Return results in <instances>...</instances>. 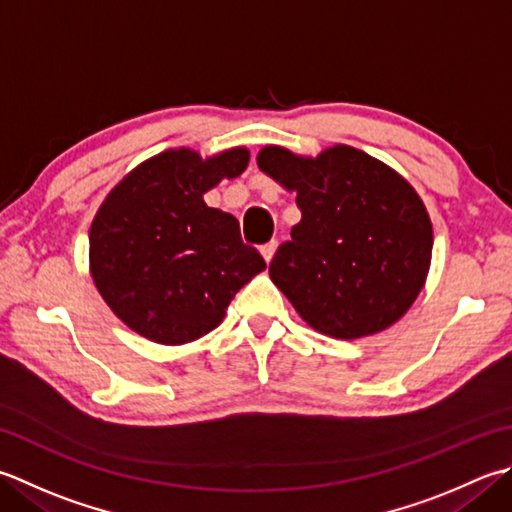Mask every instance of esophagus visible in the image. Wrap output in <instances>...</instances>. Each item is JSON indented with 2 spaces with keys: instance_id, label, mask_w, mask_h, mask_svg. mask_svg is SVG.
<instances>
[{
  "instance_id": "1",
  "label": "esophagus",
  "mask_w": 512,
  "mask_h": 512,
  "mask_svg": "<svg viewBox=\"0 0 512 512\" xmlns=\"http://www.w3.org/2000/svg\"><path fill=\"white\" fill-rule=\"evenodd\" d=\"M275 253H277V242H268V244H264V246H262V257L266 259V264L273 262Z\"/></svg>"
}]
</instances>
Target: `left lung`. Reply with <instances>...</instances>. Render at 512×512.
<instances>
[{
  "label": "left lung",
  "instance_id": "1",
  "mask_svg": "<svg viewBox=\"0 0 512 512\" xmlns=\"http://www.w3.org/2000/svg\"><path fill=\"white\" fill-rule=\"evenodd\" d=\"M257 166L297 193L302 210L268 268L297 315L335 339L382 333L402 319L422 293L433 257V224L417 190L346 144L317 157L264 146Z\"/></svg>",
  "mask_w": 512,
  "mask_h": 512
}]
</instances>
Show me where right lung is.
<instances>
[{"mask_svg": "<svg viewBox=\"0 0 512 512\" xmlns=\"http://www.w3.org/2000/svg\"><path fill=\"white\" fill-rule=\"evenodd\" d=\"M237 146L202 157L168 148L135 166L97 208L90 277L108 308L150 342L182 346L224 322L237 290L266 262L242 242L237 219L204 195L246 170Z\"/></svg>", "mask_w": 512, "mask_h": 512, "instance_id": "obj_1", "label": "right lung"}]
</instances>
